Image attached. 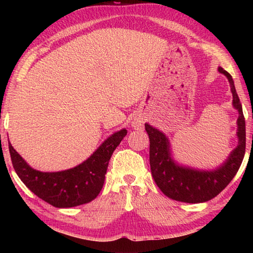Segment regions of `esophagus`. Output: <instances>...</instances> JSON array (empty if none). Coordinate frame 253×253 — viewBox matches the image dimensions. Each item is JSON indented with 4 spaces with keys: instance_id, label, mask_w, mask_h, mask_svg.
<instances>
[{
    "instance_id": "1",
    "label": "esophagus",
    "mask_w": 253,
    "mask_h": 253,
    "mask_svg": "<svg viewBox=\"0 0 253 253\" xmlns=\"http://www.w3.org/2000/svg\"><path fill=\"white\" fill-rule=\"evenodd\" d=\"M144 123V118L142 116H135L131 121V126L134 129H143Z\"/></svg>"
}]
</instances>
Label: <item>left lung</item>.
Masks as SVG:
<instances>
[{"label": "left lung", "instance_id": "obj_1", "mask_svg": "<svg viewBox=\"0 0 253 253\" xmlns=\"http://www.w3.org/2000/svg\"><path fill=\"white\" fill-rule=\"evenodd\" d=\"M219 72L229 80L233 108L238 110V146L220 166L213 169H199L179 164L173 157L169 137L149 124H145L149 137V163L152 175L160 190L169 199L185 203H202L223 191L241 166L246 153V121L242 106L229 72L219 67Z\"/></svg>", "mask_w": 253, "mask_h": 253}]
</instances>
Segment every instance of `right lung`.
<instances>
[{"mask_svg":"<svg viewBox=\"0 0 253 253\" xmlns=\"http://www.w3.org/2000/svg\"><path fill=\"white\" fill-rule=\"evenodd\" d=\"M126 134L125 128L114 132L84 162L60 172L34 169L11 143L8 149L16 174L30 191L55 208H74L89 203L100 193L110 157Z\"/></svg>","mask_w":253,"mask_h":253,"instance_id":"1","label":"right lung"}]
</instances>
